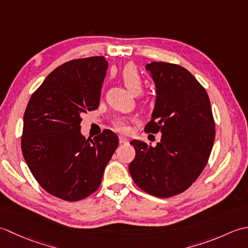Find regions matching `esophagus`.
Wrapping results in <instances>:
<instances>
[{"label": "esophagus", "mask_w": 248, "mask_h": 248, "mask_svg": "<svg viewBox=\"0 0 248 248\" xmlns=\"http://www.w3.org/2000/svg\"><path fill=\"white\" fill-rule=\"evenodd\" d=\"M119 140H120V143H127L128 142V139L124 137V136H122V135L119 136Z\"/></svg>", "instance_id": "obj_1"}]
</instances>
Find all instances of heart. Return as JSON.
Instances as JSON below:
<instances>
[{
    "label": "heart",
    "instance_id": "heart-1",
    "mask_svg": "<svg viewBox=\"0 0 248 248\" xmlns=\"http://www.w3.org/2000/svg\"><path fill=\"white\" fill-rule=\"evenodd\" d=\"M120 77L126 89H127L131 94L137 95L142 91L143 79L141 77V74L139 73L137 67L134 66V65H126V66L121 70ZM112 123L115 129H118L119 131H123L124 133V131H127L128 129V119L126 118H115Z\"/></svg>",
    "mask_w": 248,
    "mask_h": 248
}]
</instances>
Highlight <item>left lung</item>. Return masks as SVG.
Returning <instances> with one entry per match:
<instances>
[{
  "label": "left lung",
  "mask_w": 248,
  "mask_h": 248,
  "mask_svg": "<svg viewBox=\"0 0 248 248\" xmlns=\"http://www.w3.org/2000/svg\"><path fill=\"white\" fill-rule=\"evenodd\" d=\"M156 88L152 119L145 133H161L155 146L133 140L136 156L129 173L145 193L168 198L183 193L208 163L215 123L205 89L187 69L176 64L145 65Z\"/></svg>",
  "instance_id": "obj_1"
}]
</instances>
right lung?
Returning <instances> with one entry per match:
<instances>
[{
  "instance_id": "1",
  "label": "right lung",
  "mask_w": 248,
  "mask_h": 248,
  "mask_svg": "<svg viewBox=\"0 0 248 248\" xmlns=\"http://www.w3.org/2000/svg\"><path fill=\"white\" fill-rule=\"evenodd\" d=\"M108 62L104 57L72 60L55 68L25 109L21 150L42 187L66 201L99 187L119 138L105 129L94 140L80 131L81 114L98 108Z\"/></svg>"
}]
</instances>
